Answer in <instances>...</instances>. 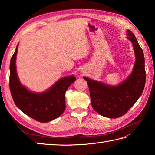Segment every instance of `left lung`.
Segmentation results:
<instances>
[{"label":"left lung","mask_w":155,"mask_h":155,"mask_svg":"<svg viewBox=\"0 0 155 155\" xmlns=\"http://www.w3.org/2000/svg\"><path fill=\"white\" fill-rule=\"evenodd\" d=\"M128 39L132 42L136 61L133 70L118 86H109L101 82L83 77L89 88L93 109L105 117L117 118L123 116L139 99L146 81L144 57L137 38L127 31Z\"/></svg>","instance_id":"8db88e82"}]
</instances>
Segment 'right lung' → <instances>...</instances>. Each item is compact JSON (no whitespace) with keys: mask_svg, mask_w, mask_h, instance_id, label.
Here are the masks:
<instances>
[{"mask_svg":"<svg viewBox=\"0 0 155 155\" xmlns=\"http://www.w3.org/2000/svg\"><path fill=\"white\" fill-rule=\"evenodd\" d=\"M17 45L10 63V91L16 106L25 114L41 123H47L61 115L65 110V93L76 78L64 77L56 82L47 91L32 93L22 86L16 70Z\"/></svg>","mask_w":155,"mask_h":155,"instance_id":"right-lung-1","label":"right lung"}]
</instances>
